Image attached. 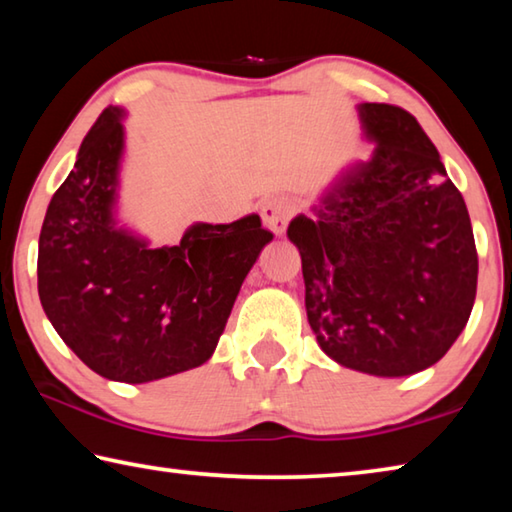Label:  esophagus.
<instances>
[{
	"label": "esophagus",
	"instance_id": "obj_1",
	"mask_svg": "<svg viewBox=\"0 0 512 512\" xmlns=\"http://www.w3.org/2000/svg\"><path fill=\"white\" fill-rule=\"evenodd\" d=\"M293 210H296V205H293L287 196H271L262 203L259 214H262L264 225L273 232V235H282V232L287 230V223L293 216Z\"/></svg>",
	"mask_w": 512,
	"mask_h": 512
}]
</instances>
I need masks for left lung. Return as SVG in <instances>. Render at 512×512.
I'll list each match as a JSON object with an SVG mask.
<instances>
[{
    "label": "left lung",
    "mask_w": 512,
    "mask_h": 512,
    "mask_svg": "<svg viewBox=\"0 0 512 512\" xmlns=\"http://www.w3.org/2000/svg\"><path fill=\"white\" fill-rule=\"evenodd\" d=\"M357 110L372 155L350 162L287 237L320 350L366 375L406 377L465 329L479 257L463 196L415 117L388 103Z\"/></svg>",
    "instance_id": "1"
}]
</instances>
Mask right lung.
I'll return each mask as SVG.
<instances>
[{
    "label": "right lung",
    "instance_id": "right-lung-1",
    "mask_svg": "<svg viewBox=\"0 0 512 512\" xmlns=\"http://www.w3.org/2000/svg\"><path fill=\"white\" fill-rule=\"evenodd\" d=\"M126 112H101L51 198L38 244V293L60 339L110 381L146 384L212 357L246 275L273 239L257 214L194 223L151 248L119 221Z\"/></svg>",
    "mask_w": 512,
    "mask_h": 512
}]
</instances>
